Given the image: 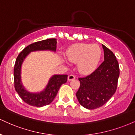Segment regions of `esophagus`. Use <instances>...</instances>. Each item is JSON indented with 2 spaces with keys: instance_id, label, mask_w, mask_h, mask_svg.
<instances>
[{
  "instance_id": "34e87169",
  "label": "esophagus",
  "mask_w": 135,
  "mask_h": 135,
  "mask_svg": "<svg viewBox=\"0 0 135 135\" xmlns=\"http://www.w3.org/2000/svg\"><path fill=\"white\" fill-rule=\"evenodd\" d=\"M74 79H75V76H74V75H72V74H71V75H69V77H68V80H74Z\"/></svg>"
}]
</instances>
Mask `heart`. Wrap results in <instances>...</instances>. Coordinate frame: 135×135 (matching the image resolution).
<instances>
[{
  "mask_svg": "<svg viewBox=\"0 0 135 135\" xmlns=\"http://www.w3.org/2000/svg\"><path fill=\"white\" fill-rule=\"evenodd\" d=\"M102 50L99 46L91 44L73 45L66 51V57L72 63H78V70L89 74L95 70L100 61Z\"/></svg>",
  "mask_w": 135,
  "mask_h": 135,
  "instance_id": "heart-1",
  "label": "heart"
}]
</instances>
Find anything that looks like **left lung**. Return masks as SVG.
Segmentation results:
<instances>
[{
	"label": "left lung",
	"mask_w": 135,
	"mask_h": 135,
	"mask_svg": "<svg viewBox=\"0 0 135 135\" xmlns=\"http://www.w3.org/2000/svg\"><path fill=\"white\" fill-rule=\"evenodd\" d=\"M104 61L90 75L79 78L76 97L82 106L89 110L103 106L115 93L119 76V63L114 54L102 44Z\"/></svg>",
	"instance_id": "obj_1"
}]
</instances>
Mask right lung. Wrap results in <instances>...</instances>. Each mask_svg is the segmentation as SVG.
<instances>
[{"mask_svg": "<svg viewBox=\"0 0 135 135\" xmlns=\"http://www.w3.org/2000/svg\"><path fill=\"white\" fill-rule=\"evenodd\" d=\"M56 38H49L36 42L26 47L17 57L14 67L15 88L21 98L27 104L37 107H41L50 104L55 99L61 85L67 81V75H53L49 79L46 87L41 92L37 93L27 91L21 83V66L27 56L31 52L37 51L56 52Z\"/></svg>", "mask_w": 135, "mask_h": 135, "instance_id": "add662e5", "label": "right lung"}]
</instances>
